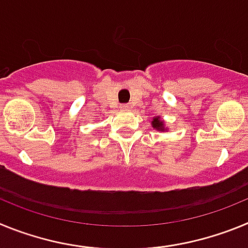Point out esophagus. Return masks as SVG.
I'll use <instances>...</instances> for the list:
<instances>
[{
    "instance_id": "esophagus-1",
    "label": "esophagus",
    "mask_w": 248,
    "mask_h": 248,
    "mask_svg": "<svg viewBox=\"0 0 248 248\" xmlns=\"http://www.w3.org/2000/svg\"><path fill=\"white\" fill-rule=\"evenodd\" d=\"M120 109H122V110H128V109H129V105H125V104L120 105Z\"/></svg>"
}]
</instances>
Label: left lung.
Here are the masks:
<instances>
[{
    "instance_id": "8db88e82",
    "label": "left lung",
    "mask_w": 248,
    "mask_h": 248,
    "mask_svg": "<svg viewBox=\"0 0 248 248\" xmlns=\"http://www.w3.org/2000/svg\"><path fill=\"white\" fill-rule=\"evenodd\" d=\"M151 126H153V129H155V130L157 131H161V133L169 130L168 126L165 125V120L161 119L160 115H155V117L153 118V120H151Z\"/></svg>"
}]
</instances>
